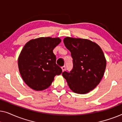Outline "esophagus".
<instances>
[{
	"mask_svg": "<svg viewBox=\"0 0 122 122\" xmlns=\"http://www.w3.org/2000/svg\"><path fill=\"white\" fill-rule=\"evenodd\" d=\"M61 69H62L63 71H64L65 70H66V66H62V67H61Z\"/></svg>",
	"mask_w": 122,
	"mask_h": 122,
	"instance_id": "1",
	"label": "esophagus"
}]
</instances>
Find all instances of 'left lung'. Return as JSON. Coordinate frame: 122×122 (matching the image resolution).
Instances as JSON below:
<instances>
[{
	"instance_id": "8db88e82",
	"label": "left lung",
	"mask_w": 122,
	"mask_h": 122,
	"mask_svg": "<svg viewBox=\"0 0 122 122\" xmlns=\"http://www.w3.org/2000/svg\"><path fill=\"white\" fill-rule=\"evenodd\" d=\"M64 44L71 51L73 68L62 76L73 92L84 94L99 84L104 76L106 59L101 48L86 39L65 38Z\"/></svg>"
}]
</instances>
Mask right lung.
Instances as JSON below:
<instances>
[{
    "mask_svg": "<svg viewBox=\"0 0 122 122\" xmlns=\"http://www.w3.org/2000/svg\"><path fill=\"white\" fill-rule=\"evenodd\" d=\"M61 42L59 38L41 37L25 44L18 58V68L23 81L31 89H46L54 76L62 72L53 51Z\"/></svg>",
    "mask_w": 122,
    "mask_h": 122,
    "instance_id": "1",
    "label": "right lung"
}]
</instances>
